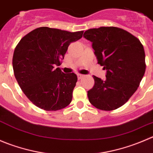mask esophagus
I'll return each mask as SVG.
<instances>
[{
	"label": "esophagus",
	"instance_id": "34e87169",
	"mask_svg": "<svg viewBox=\"0 0 153 153\" xmlns=\"http://www.w3.org/2000/svg\"><path fill=\"white\" fill-rule=\"evenodd\" d=\"M78 75V79H81V78H82L84 76V75H81V74H78V75Z\"/></svg>",
	"mask_w": 153,
	"mask_h": 153
}]
</instances>
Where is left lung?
Masks as SVG:
<instances>
[{
  "instance_id": "8db88e82",
  "label": "left lung",
  "mask_w": 153,
  "mask_h": 153,
  "mask_svg": "<svg viewBox=\"0 0 153 153\" xmlns=\"http://www.w3.org/2000/svg\"><path fill=\"white\" fill-rule=\"evenodd\" d=\"M84 37L92 42L98 63L106 70L105 80L93 76L89 101L102 111L117 109L134 94L144 75L143 45L128 31L115 27L89 29Z\"/></svg>"
}]
</instances>
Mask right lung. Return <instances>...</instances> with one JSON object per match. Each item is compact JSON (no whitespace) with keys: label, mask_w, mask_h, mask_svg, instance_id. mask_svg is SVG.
I'll return each instance as SVG.
<instances>
[{"label":"right lung","mask_w":153,"mask_h":153,"mask_svg":"<svg viewBox=\"0 0 153 153\" xmlns=\"http://www.w3.org/2000/svg\"><path fill=\"white\" fill-rule=\"evenodd\" d=\"M83 33L41 27L25 36L15 48L16 79L25 96L38 108L57 111L70 104L77 75L63 73L55 67L60 65L71 42L81 39Z\"/></svg>","instance_id":"1"}]
</instances>
